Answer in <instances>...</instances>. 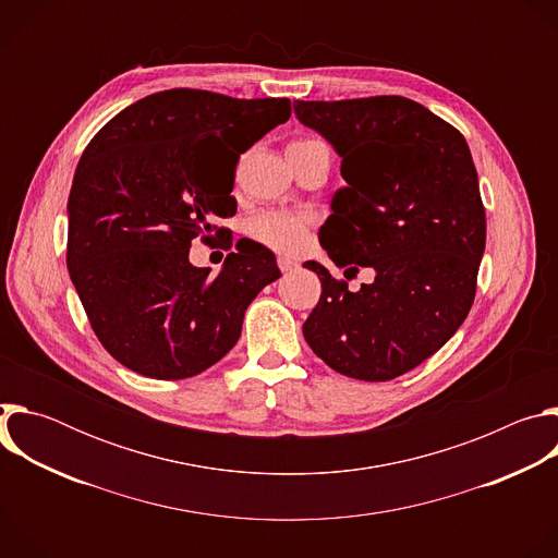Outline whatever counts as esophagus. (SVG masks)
<instances>
[{
  "label": "esophagus",
  "instance_id": "1",
  "mask_svg": "<svg viewBox=\"0 0 558 558\" xmlns=\"http://www.w3.org/2000/svg\"><path fill=\"white\" fill-rule=\"evenodd\" d=\"M278 267H280V271H282V274H289V271H293V269L298 267V263H295L293 258L280 256V258H278Z\"/></svg>",
  "mask_w": 558,
  "mask_h": 558
}]
</instances>
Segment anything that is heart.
Returning <instances> with one entry per match:
<instances>
[{
	"label": "heart",
	"instance_id": "heart-1",
	"mask_svg": "<svg viewBox=\"0 0 558 558\" xmlns=\"http://www.w3.org/2000/svg\"><path fill=\"white\" fill-rule=\"evenodd\" d=\"M308 143H315V141L300 138V141L289 143V147H304ZM247 233L260 245H267L276 252L295 254L306 245L308 220L304 216L267 209V211H260L254 218H250Z\"/></svg>",
	"mask_w": 558,
	"mask_h": 558
}]
</instances>
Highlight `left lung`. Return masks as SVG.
<instances>
[{
    "label": "left lung",
    "instance_id": "obj_1",
    "mask_svg": "<svg viewBox=\"0 0 558 558\" xmlns=\"http://www.w3.org/2000/svg\"><path fill=\"white\" fill-rule=\"evenodd\" d=\"M293 112L342 158L347 185L331 198L320 245L338 267L375 271L351 291L304 263L323 282L304 340L342 375L392 379L439 351L474 300L486 211L468 143L404 97L293 101Z\"/></svg>",
    "mask_w": 558,
    "mask_h": 558
}]
</instances>
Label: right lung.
<instances>
[{
	"label": "right lung",
	"mask_w": 558,
	"mask_h": 558,
	"mask_svg": "<svg viewBox=\"0 0 558 558\" xmlns=\"http://www.w3.org/2000/svg\"><path fill=\"white\" fill-rule=\"evenodd\" d=\"M289 117V99L174 88L121 110L86 147L68 198L65 260L99 342L130 371L203 373L233 349L250 302L280 278L274 252L247 238L218 276L194 267L190 247L196 235L209 241L214 216L235 214L238 158Z\"/></svg>",
	"instance_id": "1"
}]
</instances>
